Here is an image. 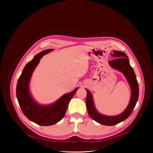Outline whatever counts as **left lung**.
Returning <instances> with one entry per match:
<instances>
[{"instance_id":"1","label":"left lung","mask_w":153,"mask_h":153,"mask_svg":"<svg viewBox=\"0 0 153 153\" xmlns=\"http://www.w3.org/2000/svg\"><path fill=\"white\" fill-rule=\"evenodd\" d=\"M111 56L116 57L117 58L114 60L110 61V65L112 68L123 72L128 80V82L129 83L131 89V99L129 105H128L126 110L123 113L117 116L108 117L101 115L94 107L92 96L91 92L87 89H85L87 91L85 103L89 115L95 121L102 125L107 126H113L117 125L124 121L127 118L129 117L135 107L139 97L138 83L137 80H136L134 70L130 66L127 55L123 52L114 51V54H111Z\"/></svg>"}]
</instances>
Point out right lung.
<instances>
[{
  "instance_id": "1",
  "label": "right lung",
  "mask_w": 153,
  "mask_h": 153,
  "mask_svg": "<svg viewBox=\"0 0 153 153\" xmlns=\"http://www.w3.org/2000/svg\"><path fill=\"white\" fill-rule=\"evenodd\" d=\"M54 50H46L36 55L24 68L17 84L16 94L23 114L31 121L42 126H50L59 122L66 114L68 104L78 87L70 93L64 95L50 105H40L36 103L29 94L28 84L32 72L44 55Z\"/></svg>"
}]
</instances>
